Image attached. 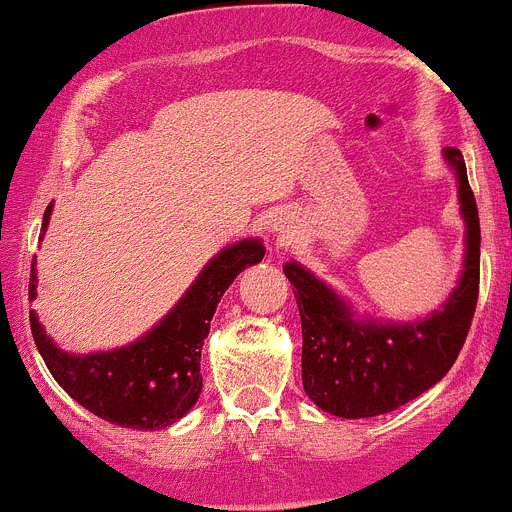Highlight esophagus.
Here are the masks:
<instances>
[{"label":"esophagus","mask_w":512,"mask_h":512,"mask_svg":"<svg viewBox=\"0 0 512 512\" xmlns=\"http://www.w3.org/2000/svg\"><path fill=\"white\" fill-rule=\"evenodd\" d=\"M281 231H283V229H281Z\"/></svg>","instance_id":"1"}]
</instances>
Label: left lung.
<instances>
[{
    "label": "left lung",
    "mask_w": 512,
    "mask_h": 512,
    "mask_svg": "<svg viewBox=\"0 0 512 512\" xmlns=\"http://www.w3.org/2000/svg\"><path fill=\"white\" fill-rule=\"evenodd\" d=\"M458 176L465 226V271L443 311L408 326L356 323L346 303L298 263L283 266L303 328V391L338 418L391 413L440 381L458 358L480 291V221L463 154L445 149Z\"/></svg>",
    "instance_id": "1"
}]
</instances>
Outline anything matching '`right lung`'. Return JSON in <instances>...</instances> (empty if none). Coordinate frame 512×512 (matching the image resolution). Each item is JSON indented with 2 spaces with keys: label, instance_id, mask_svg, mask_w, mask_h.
Instances as JSON below:
<instances>
[{
  "label": "right lung",
  "instance_id": "right-lung-1",
  "mask_svg": "<svg viewBox=\"0 0 512 512\" xmlns=\"http://www.w3.org/2000/svg\"><path fill=\"white\" fill-rule=\"evenodd\" d=\"M52 206L44 211V224ZM263 258L258 241H241L221 251L201 271L179 306L151 333L131 346L94 356H67L47 338L37 316L29 313L32 336L59 386L94 416L121 428L159 430L179 421L199 401L201 346L226 288L251 263ZM37 273L29 276V301Z\"/></svg>",
  "mask_w": 512,
  "mask_h": 512
}]
</instances>
